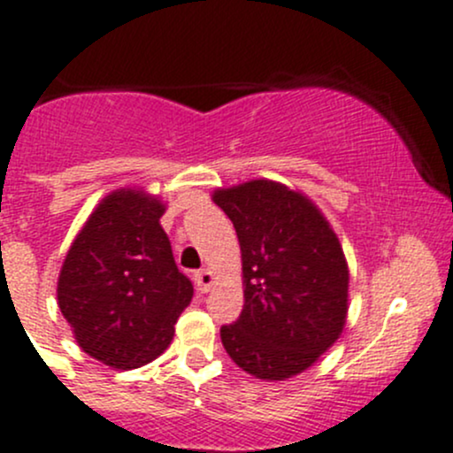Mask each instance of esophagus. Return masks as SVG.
Here are the masks:
<instances>
[{"instance_id":"esophagus-1","label":"esophagus","mask_w":453,"mask_h":453,"mask_svg":"<svg viewBox=\"0 0 453 453\" xmlns=\"http://www.w3.org/2000/svg\"><path fill=\"white\" fill-rule=\"evenodd\" d=\"M194 279H196V288H198V292H209V288L213 286V273L207 268L198 270V273L194 274Z\"/></svg>"}]
</instances>
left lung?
Masks as SVG:
<instances>
[{
	"label": "left lung",
	"mask_w": 453,
	"mask_h": 453,
	"mask_svg": "<svg viewBox=\"0 0 453 453\" xmlns=\"http://www.w3.org/2000/svg\"><path fill=\"white\" fill-rule=\"evenodd\" d=\"M242 250L244 310L220 329L237 366L281 381L310 368L347 323L349 265L334 228L307 196L274 180L216 189Z\"/></svg>",
	"instance_id": "obj_1"
}]
</instances>
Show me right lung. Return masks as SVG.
<instances>
[{"label": "right lung", "instance_id": "add662e5", "mask_svg": "<svg viewBox=\"0 0 453 453\" xmlns=\"http://www.w3.org/2000/svg\"><path fill=\"white\" fill-rule=\"evenodd\" d=\"M163 211L161 200L143 189L109 194L60 268L58 307L78 347L111 368L157 360L194 296L158 225Z\"/></svg>", "mask_w": 453, "mask_h": 453}]
</instances>
